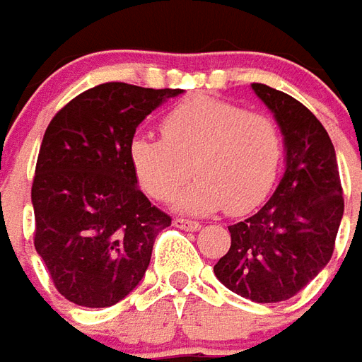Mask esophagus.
I'll return each instance as SVG.
<instances>
[{"label":"esophagus","instance_id":"34e87169","mask_svg":"<svg viewBox=\"0 0 362 362\" xmlns=\"http://www.w3.org/2000/svg\"><path fill=\"white\" fill-rule=\"evenodd\" d=\"M173 226L179 228V230H185V232H197L201 224L194 222V220H185V218H175L173 220Z\"/></svg>","mask_w":362,"mask_h":362}]
</instances>
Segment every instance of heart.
I'll return each mask as SVG.
<instances>
[{"instance_id":"b5f03b06","label":"heart","mask_w":362,"mask_h":362,"mask_svg":"<svg viewBox=\"0 0 362 362\" xmlns=\"http://www.w3.org/2000/svg\"><path fill=\"white\" fill-rule=\"evenodd\" d=\"M161 140L138 136L128 156L138 183L153 201L165 202L191 171L197 179L177 194L173 209L204 216L224 209H255L275 183L283 136L267 115L209 95H193L161 119Z\"/></svg>"}]
</instances>
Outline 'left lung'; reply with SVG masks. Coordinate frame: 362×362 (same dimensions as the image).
<instances>
[{
    "label": "left lung",
    "instance_id": "1",
    "mask_svg": "<svg viewBox=\"0 0 362 362\" xmlns=\"http://www.w3.org/2000/svg\"><path fill=\"white\" fill-rule=\"evenodd\" d=\"M253 93L283 134L284 173L261 210L228 226L232 245L214 265L226 288L259 304L292 298L329 263L343 218L337 158L322 122L291 95Z\"/></svg>",
    "mask_w": 362,
    "mask_h": 362
}]
</instances>
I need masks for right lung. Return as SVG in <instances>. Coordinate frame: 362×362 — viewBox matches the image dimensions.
<instances>
[{
  "instance_id": "1",
  "label": "right lung",
  "mask_w": 362,
  "mask_h": 362,
  "mask_svg": "<svg viewBox=\"0 0 362 362\" xmlns=\"http://www.w3.org/2000/svg\"><path fill=\"white\" fill-rule=\"evenodd\" d=\"M181 93L101 83L46 128L30 191L35 247L54 286L78 306L107 308L134 291L156 235L171 224L140 191L128 148L138 124Z\"/></svg>"
}]
</instances>
